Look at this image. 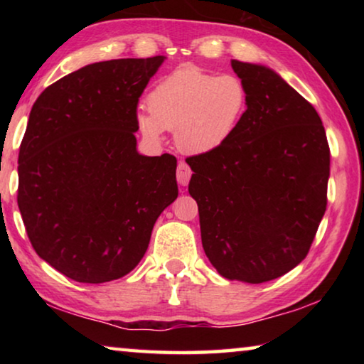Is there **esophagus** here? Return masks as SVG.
Instances as JSON below:
<instances>
[{
  "mask_svg": "<svg viewBox=\"0 0 364 364\" xmlns=\"http://www.w3.org/2000/svg\"><path fill=\"white\" fill-rule=\"evenodd\" d=\"M193 175V171L188 167V164L184 160H180L178 162V168H176V180L180 183V186H186L189 183V178Z\"/></svg>",
  "mask_w": 364,
  "mask_h": 364,
  "instance_id": "obj_1",
  "label": "esophagus"
}]
</instances>
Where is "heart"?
<instances>
[{
  "label": "heart",
  "instance_id": "obj_1",
  "mask_svg": "<svg viewBox=\"0 0 364 364\" xmlns=\"http://www.w3.org/2000/svg\"><path fill=\"white\" fill-rule=\"evenodd\" d=\"M249 106V91L234 73L212 75L197 67H183L154 86L147 109L138 110L136 127L151 143L165 130L186 154H207L223 146L237 130Z\"/></svg>",
  "mask_w": 364,
  "mask_h": 364
}]
</instances>
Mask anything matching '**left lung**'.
Listing matches in <instances>:
<instances>
[{
	"label": "left lung",
	"mask_w": 364,
	"mask_h": 364,
	"mask_svg": "<svg viewBox=\"0 0 364 364\" xmlns=\"http://www.w3.org/2000/svg\"><path fill=\"white\" fill-rule=\"evenodd\" d=\"M249 106L237 130L212 152L186 159L189 194L213 268L260 284L306 257L326 212L329 146L315 107L278 72L232 59Z\"/></svg>",
	"instance_id": "left-lung-1"
}]
</instances>
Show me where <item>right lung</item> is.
I'll use <instances>...</instances> for the list:
<instances>
[{"label": "right lung", "instance_id": "right-lung-1", "mask_svg": "<svg viewBox=\"0 0 364 364\" xmlns=\"http://www.w3.org/2000/svg\"><path fill=\"white\" fill-rule=\"evenodd\" d=\"M167 59L85 65L43 91L19 151L17 204L36 254L90 284L136 268L178 197L176 159L136 149V107Z\"/></svg>", "mask_w": 364, "mask_h": 364}]
</instances>
